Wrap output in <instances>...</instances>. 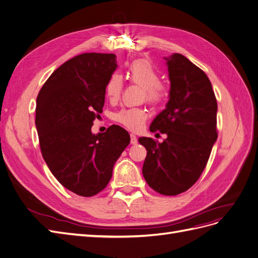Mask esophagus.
<instances>
[{
  "instance_id": "esophagus-1",
  "label": "esophagus",
  "mask_w": 258,
  "mask_h": 258,
  "mask_svg": "<svg viewBox=\"0 0 258 258\" xmlns=\"http://www.w3.org/2000/svg\"><path fill=\"white\" fill-rule=\"evenodd\" d=\"M130 143L132 145H136L138 143V139H137V136L135 135V133H131L130 135Z\"/></svg>"
}]
</instances>
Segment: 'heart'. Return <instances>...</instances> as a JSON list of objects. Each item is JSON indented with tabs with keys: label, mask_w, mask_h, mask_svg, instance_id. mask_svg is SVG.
I'll return each instance as SVG.
<instances>
[{
	"label": "heart",
	"mask_w": 258,
	"mask_h": 258,
	"mask_svg": "<svg viewBox=\"0 0 258 258\" xmlns=\"http://www.w3.org/2000/svg\"><path fill=\"white\" fill-rule=\"evenodd\" d=\"M127 75L131 83L143 88V98L146 102L152 105H159L165 101L168 93L167 87L160 81V73L149 60L140 58L132 61L127 69ZM122 88V77L117 73H113L106 80L105 95L111 101H117L121 96ZM146 117L147 113L140 108H126L114 115L115 120L133 131L143 127Z\"/></svg>",
	"instance_id": "b5f03b06"
}]
</instances>
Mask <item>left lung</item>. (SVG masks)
Here are the masks:
<instances>
[{"instance_id":"left-lung-1","label":"left lung","mask_w":258,"mask_h":258,"mask_svg":"<svg viewBox=\"0 0 258 258\" xmlns=\"http://www.w3.org/2000/svg\"><path fill=\"white\" fill-rule=\"evenodd\" d=\"M171 81L170 100L150 125V131L165 133L158 143L140 138L147 150L143 176L156 192L173 197L199 180L218 139V103L207 75L185 56L165 57ZM159 135V133H158Z\"/></svg>"}]
</instances>
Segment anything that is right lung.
<instances>
[{"label": "right lung", "mask_w": 258, "mask_h": 258, "mask_svg": "<svg viewBox=\"0 0 258 258\" xmlns=\"http://www.w3.org/2000/svg\"><path fill=\"white\" fill-rule=\"evenodd\" d=\"M113 53H83L54 70L38 93L36 123L42 157L66 189L90 198L109 183L129 133L112 125L93 135L102 113L106 80L117 67Z\"/></svg>", "instance_id": "right-lung-1"}]
</instances>
